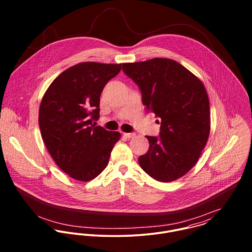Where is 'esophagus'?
Masks as SVG:
<instances>
[{
  "instance_id": "34e87169",
  "label": "esophagus",
  "mask_w": 252,
  "mask_h": 252,
  "mask_svg": "<svg viewBox=\"0 0 252 252\" xmlns=\"http://www.w3.org/2000/svg\"><path fill=\"white\" fill-rule=\"evenodd\" d=\"M123 136L128 138V139H131V138L136 137V134L135 133H123Z\"/></svg>"
}]
</instances>
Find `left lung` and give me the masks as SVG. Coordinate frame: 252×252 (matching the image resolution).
<instances>
[{
  "mask_svg": "<svg viewBox=\"0 0 252 252\" xmlns=\"http://www.w3.org/2000/svg\"><path fill=\"white\" fill-rule=\"evenodd\" d=\"M122 68L140 87L145 108L161 119L160 136H146L149 148L139 157L142 169L161 182L180 179L195 166L209 140L211 110L204 83L168 58Z\"/></svg>",
  "mask_w": 252,
  "mask_h": 252,
  "instance_id": "1",
  "label": "left lung"
}]
</instances>
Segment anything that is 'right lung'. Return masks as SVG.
Masks as SVG:
<instances>
[{
	"mask_svg": "<svg viewBox=\"0 0 252 252\" xmlns=\"http://www.w3.org/2000/svg\"><path fill=\"white\" fill-rule=\"evenodd\" d=\"M122 64L82 62L61 72L45 91L38 110L41 138L56 165L73 180L89 181L108 166L121 135L92 121L100 96Z\"/></svg>",
	"mask_w": 252,
	"mask_h": 252,
	"instance_id": "add662e5",
	"label": "right lung"
}]
</instances>
